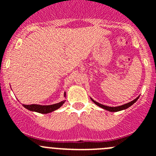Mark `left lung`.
Here are the masks:
<instances>
[{"label":"left lung","instance_id":"8db88e82","mask_svg":"<svg viewBox=\"0 0 156 156\" xmlns=\"http://www.w3.org/2000/svg\"><path fill=\"white\" fill-rule=\"evenodd\" d=\"M139 98V96L137 98H136L134 99V100H133L132 101H130V102H128L126 103V104H124L122 105H120V106H116V107H109V106H106V105H101L100 104V103L97 102V101H95L94 100H93V99L90 98V99H91V101H93L94 104L97 105L98 106H99V107H101V108H104V109L107 110V111H109V112H119V111H121V110H124L126 109V108H129V106H131L132 105L134 104L136 101H137V99Z\"/></svg>","mask_w":156,"mask_h":156}]
</instances>
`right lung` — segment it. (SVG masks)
Segmentation results:
<instances>
[{
	"instance_id": "obj_1",
	"label": "right lung",
	"mask_w": 156,
	"mask_h": 156,
	"mask_svg": "<svg viewBox=\"0 0 156 156\" xmlns=\"http://www.w3.org/2000/svg\"><path fill=\"white\" fill-rule=\"evenodd\" d=\"M64 97L66 98V92L64 94ZM66 100L62 101L59 103H56L54 105H23L25 108L27 109L30 110L32 112H37L39 113L42 114H47L49 112H51L53 111H55L58 108H59L65 103Z\"/></svg>"
}]
</instances>
